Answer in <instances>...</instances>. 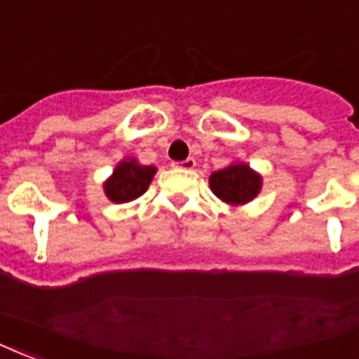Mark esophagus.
<instances>
[{"mask_svg": "<svg viewBox=\"0 0 359 359\" xmlns=\"http://www.w3.org/2000/svg\"><path fill=\"white\" fill-rule=\"evenodd\" d=\"M195 164H196L195 158L189 157V158H185V161H180V163H172V166H174V168L191 170V168H195Z\"/></svg>", "mask_w": 359, "mask_h": 359, "instance_id": "1", "label": "esophagus"}]
</instances>
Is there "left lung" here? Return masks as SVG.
I'll use <instances>...</instances> for the list:
<instances>
[{"label": "left lung", "mask_w": 359, "mask_h": 359, "mask_svg": "<svg viewBox=\"0 0 359 359\" xmlns=\"http://www.w3.org/2000/svg\"><path fill=\"white\" fill-rule=\"evenodd\" d=\"M210 187L223 202L246 204L259 193L261 176L250 170L248 164H233L214 172L210 176Z\"/></svg>", "instance_id": "left-lung-1"}]
</instances>
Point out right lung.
I'll return each instance as SVG.
<instances>
[{
  "mask_svg": "<svg viewBox=\"0 0 359 359\" xmlns=\"http://www.w3.org/2000/svg\"><path fill=\"white\" fill-rule=\"evenodd\" d=\"M155 166H142L134 158L123 161L113 170V176L104 185L106 195L113 202H130L147 191L151 180L155 176Z\"/></svg>",
  "mask_w": 359,
  "mask_h": 359,
  "instance_id": "add662e5",
  "label": "right lung"
}]
</instances>
